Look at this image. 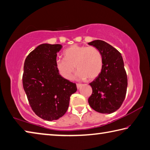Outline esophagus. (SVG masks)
I'll return each instance as SVG.
<instances>
[{
    "label": "esophagus",
    "instance_id": "obj_1",
    "mask_svg": "<svg viewBox=\"0 0 150 150\" xmlns=\"http://www.w3.org/2000/svg\"><path fill=\"white\" fill-rule=\"evenodd\" d=\"M81 86H82V84H76V86H77L78 89H79V88L81 87Z\"/></svg>",
    "mask_w": 150,
    "mask_h": 150
}]
</instances>
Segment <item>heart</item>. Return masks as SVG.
Masks as SVG:
<instances>
[{
  "label": "heart",
  "mask_w": 150,
  "mask_h": 150,
  "mask_svg": "<svg viewBox=\"0 0 150 150\" xmlns=\"http://www.w3.org/2000/svg\"><path fill=\"white\" fill-rule=\"evenodd\" d=\"M64 59H58L55 68L61 76L70 79L76 69V78L92 80L100 74L103 68L102 53L94 46L72 45L63 52Z\"/></svg>",
  "instance_id": "b5f03b06"
}]
</instances>
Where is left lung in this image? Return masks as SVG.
Here are the masks:
<instances>
[{
	"label": "left lung",
	"mask_w": 150,
	"mask_h": 150,
	"mask_svg": "<svg viewBox=\"0 0 150 150\" xmlns=\"http://www.w3.org/2000/svg\"><path fill=\"white\" fill-rule=\"evenodd\" d=\"M102 53L103 68L100 74L90 83L92 94L88 103L93 110L102 114H111L121 106L125 99L127 78L121 54L118 50L100 40L88 43Z\"/></svg>",
	"instance_id": "left-lung-1"
}]
</instances>
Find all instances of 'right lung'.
Wrapping results in <instances>:
<instances>
[{"instance_id": "1", "label": "right lung", "mask_w": 150, "mask_h": 150, "mask_svg": "<svg viewBox=\"0 0 150 150\" xmlns=\"http://www.w3.org/2000/svg\"><path fill=\"white\" fill-rule=\"evenodd\" d=\"M62 46L42 44L27 56L23 84L32 110L42 119L52 121L63 116L75 83L63 78L55 68L57 53Z\"/></svg>"}]
</instances>
